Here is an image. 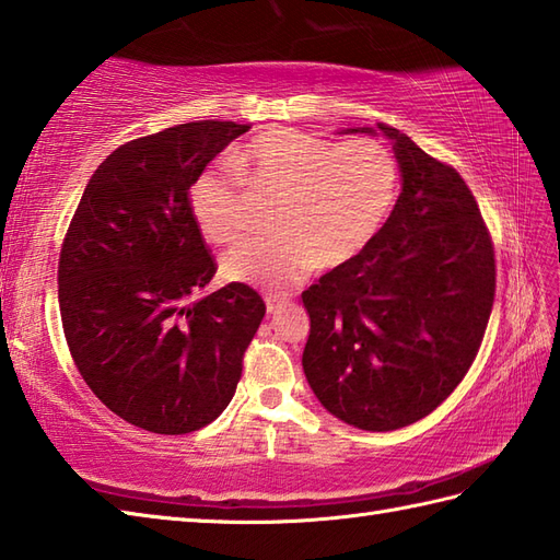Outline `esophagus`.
Segmentation results:
<instances>
[{
	"instance_id": "34e87169",
	"label": "esophagus",
	"mask_w": 560,
	"mask_h": 560,
	"mask_svg": "<svg viewBox=\"0 0 560 560\" xmlns=\"http://www.w3.org/2000/svg\"><path fill=\"white\" fill-rule=\"evenodd\" d=\"M283 303H287V299H281V295H267V299H265L267 313H269V315H271V313H277Z\"/></svg>"
}]
</instances>
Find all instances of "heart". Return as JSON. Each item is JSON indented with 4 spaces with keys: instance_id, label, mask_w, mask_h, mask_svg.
I'll use <instances>...</instances> for the list:
<instances>
[{
    "instance_id": "obj_1",
    "label": "heart",
    "mask_w": 560,
    "mask_h": 560,
    "mask_svg": "<svg viewBox=\"0 0 560 560\" xmlns=\"http://www.w3.org/2000/svg\"><path fill=\"white\" fill-rule=\"evenodd\" d=\"M229 168L201 171L187 187V211L211 243L245 225V188L273 197L269 235L237 241L221 257L223 279L283 289L313 267L349 265L383 229L395 205L399 165L375 139L335 144L301 129L271 127L237 147Z\"/></svg>"
}]
</instances>
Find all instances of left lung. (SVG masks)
Wrapping results in <instances>:
<instances>
[{
	"label": "left lung",
	"mask_w": 560,
	"mask_h": 560,
	"mask_svg": "<svg viewBox=\"0 0 560 560\" xmlns=\"http://www.w3.org/2000/svg\"><path fill=\"white\" fill-rule=\"evenodd\" d=\"M385 135L401 192L349 265L303 291V371L319 404L361 431H397L431 413L477 359L495 295L491 235L471 189L399 129Z\"/></svg>",
	"instance_id": "8db88e82"
}]
</instances>
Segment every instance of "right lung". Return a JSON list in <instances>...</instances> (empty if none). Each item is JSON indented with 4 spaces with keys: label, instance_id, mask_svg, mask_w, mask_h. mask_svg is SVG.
Here are the masks:
<instances>
[{
    "label": "right lung",
    "instance_id": "right-lung-1",
    "mask_svg": "<svg viewBox=\"0 0 560 560\" xmlns=\"http://www.w3.org/2000/svg\"><path fill=\"white\" fill-rule=\"evenodd\" d=\"M249 125L201 120L127 141L83 189L59 253V315L81 377L127 423L192 433L229 407L267 307L229 283L187 187Z\"/></svg>",
    "mask_w": 560,
    "mask_h": 560
}]
</instances>
